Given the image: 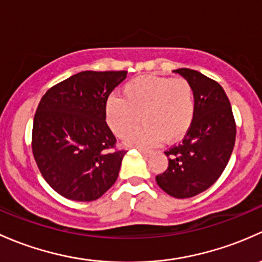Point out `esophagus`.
I'll return each mask as SVG.
<instances>
[{"instance_id":"1","label":"esophagus","mask_w":262,"mask_h":262,"mask_svg":"<svg viewBox=\"0 0 262 262\" xmlns=\"http://www.w3.org/2000/svg\"><path fill=\"white\" fill-rule=\"evenodd\" d=\"M139 151H140V152H141V154H142V155H145V156L150 155V154H151V151H150V150H145V149H139Z\"/></svg>"}]
</instances>
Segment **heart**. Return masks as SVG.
<instances>
[{"label":"heart","instance_id":"b5f03b06","mask_svg":"<svg viewBox=\"0 0 262 262\" xmlns=\"http://www.w3.org/2000/svg\"><path fill=\"white\" fill-rule=\"evenodd\" d=\"M196 110L195 92L184 78L142 75L128 80L121 97L111 96L104 115L113 134L125 137L140 123L144 125L126 139V144L152 146L175 142L189 132Z\"/></svg>","mask_w":262,"mask_h":262}]
</instances>
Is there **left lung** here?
<instances>
[{
  "mask_svg": "<svg viewBox=\"0 0 262 262\" xmlns=\"http://www.w3.org/2000/svg\"><path fill=\"white\" fill-rule=\"evenodd\" d=\"M174 72L193 85L195 117L183 141L165 151L168 169L155 179L169 195L190 198L214 184L227 166L236 140V122L230 99L215 80L193 69Z\"/></svg>",
  "mask_w": 262,
  "mask_h": 262,
  "instance_id": "left-lung-1",
  "label": "left lung"
}]
</instances>
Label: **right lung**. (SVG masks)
<instances>
[{"instance_id": "obj_1", "label": "right lung", "mask_w": 262, "mask_h": 262, "mask_svg": "<svg viewBox=\"0 0 262 262\" xmlns=\"http://www.w3.org/2000/svg\"><path fill=\"white\" fill-rule=\"evenodd\" d=\"M126 75L80 72L42 96L32 125V154L42 178L64 198L96 201L117 180L126 151L116 147L104 104Z\"/></svg>"}]
</instances>
